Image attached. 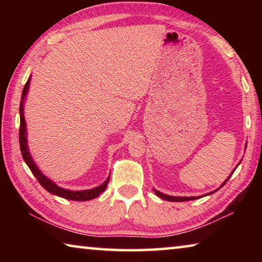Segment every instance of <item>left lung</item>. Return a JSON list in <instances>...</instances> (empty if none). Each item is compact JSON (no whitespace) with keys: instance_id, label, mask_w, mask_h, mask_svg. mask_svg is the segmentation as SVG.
Instances as JSON below:
<instances>
[{"instance_id":"8db88e82","label":"left lung","mask_w":262,"mask_h":262,"mask_svg":"<svg viewBox=\"0 0 262 262\" xmlns=\"http://www.w3.org/2000/svg\"><path fill=\"white\" fill-rule=\"evenodd\" d=\"M234 171H232V173H233ZM232 173L229 176V178L224 181L223 184H222V186L223 185H225V183H227V181L230 179V177L232 176ZM221 186V187H222ZM220 187V188H221ZM155 193H156V195H158L159 198H162L163 200H166V201H173V202H184V201H189V200H195V199H198V198H194V196H189V198H185V196H170V195H165V194H163V193H161V192H158V190H155Z\"/></svg>"}]
</instances>
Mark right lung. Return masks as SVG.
Segmentation results:
<instances>
[{"instance_id": "1", "label": "right lung", "mask_w": 262, "mask_h": 262, "mask_svg": "<svg viewBox=\"0 0 262 262\" xmlns=\"http://www.w3.org/2000/svg\"><path fill=\"white\" fill-rule=\"evenodd\" d=\"M29 84H30V78L28 79V82H26L24 85L23 94H21L20 105H19V113H20L19 147H20L21 156H23L25 163L28 164V166L30 167V170L32 171L33 176L37 178V180L40 183V185L47 190V192L55 194L60 198H64V199H68V200H74V201H88V200H92V199L97 198L98 195H100L105 190L106 186H107L108 181H110V178H107V180H106L103 185H100L96 188L88 189V190H76V192H73V190H68V189L57 187L54 183H52L50 179L46 178V177L43 176L40 171H39V168L32 161V157L30 156V152L28 150V144H26V128H25V119H24V111H23L24 98H25L26 92H28Z\"/></svg>"}]
</instances>
